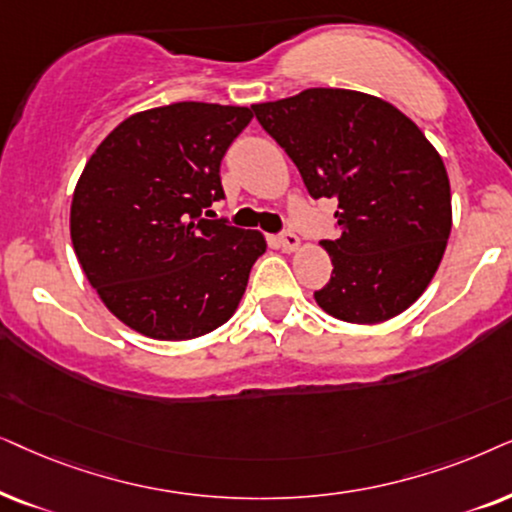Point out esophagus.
<instances>
[{"mask_svg":"<svg viewBox=\"0 0 512 512\" xmlns=\"http://www.w3.org/2000/svg\"><path fill=\"white\" fill-rule=\"evenodd\" d=\"M278 241H281V248L285 252H295L299 248V236L295 234V231H283Z\"/></svg>","mask_w":512,"mask_h":512,"instance_id":"obj_1","label":"esophagus"}]
</instances>
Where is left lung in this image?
Returning a JSON list of instances; mask_svg holds the SVG:
<instances>
[{"instance_id": "left-lung-1", "label": "left lung", "mask_w": 512, "mask_h": 512, "mask_svg": "<svg viewBox=\"0 0 512 512\" xmlns=\"http://www.w3.org/2000/svg\"><path fill=\"white\" fill-rule=\"evenodd\" d=\"M264 131L295 161L313 199H337L330 283L313 292L346 323L398 316L428 288L452 231L440 154L391 102L346 88H306L252 105Z\"/></svg>"}]
</instances>
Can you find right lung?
Here are the masks:
<instances>
[{"label": "right lung", "mask_w": 512, "mask_h": 512, "mask_svg": "<svg viewBox=\"0 0 512 512\" xmlns=\"http://www.w3.org/2000/svg\"><path fill=\"white\" fill-rule=\"evenodd\" d=\"M250 107L173 102L114 128L86 161L70 236L88 283L140 335L185 342L234 316L260 231L203 220L224 199L220 163Z\"/></svg>", "instance_id": "obj_1"}]
</instances>
